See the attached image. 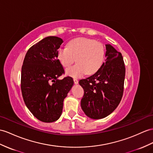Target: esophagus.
Wrapping results in <instances>:
<instances>
[{"label": "esophagus", "mask_w": 153, "mask_h": 153, "mask_svg": "<svg viewBox=\"0 0 153 153\" xmlns=\"http://www.w3.org/2000/svg\"><path fill=\"white\" fill-rule=\"evenodd\" d=\"M73 80H74V82L75 84H77L78 83H79V80H78L76 79H73Z\"/></svg>", "instance_id": "obj_1"}]
</instances>
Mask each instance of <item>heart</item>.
I'll return each mask as SVG.
<instances>
[{
	"instance_id": "1",
	"label": "heart",
	"mask_w": 153,
	"mask_h": 153,
	"mask_svg": "<svg viewBox=\"0 0 153 153\" xmlns=\"http://www.w3.org/2000/svg\"><path fill=\"white\" fill-rule=\"evenodd\" d=\"M103 45L94 39L79 38L69 42L68 47H60L58 58L62 65L68 68L76 61V64L66 69L68 75L79 78L85 73L92 74L101 67L105 58Z\"/></svg>"
}]
</instances>
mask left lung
Segmentation results:
<instances>
[{
    "label": "left lung",
    "mask_w": 153,
    "mask_h": 153,
    "mask_svg": "<svg viewBox=\"0 0 153 153\" xmlns=\"http://www.w3.org/2000/svg\"><path fill=\"white\" fill-rule=\"evenodd\" d=\"M105 62L93 75L82 79L79 84L84 94L81 107L91 119L106 117L120 103L124 91L125 66L121 53L106 45Z\"/></svg>",
    "instance_id": "obj_1"
}]
</instances>
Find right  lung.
Wrapping results in <instances>:
<instances>
[{
	"instance_id": "1",
	"label": "right lung",
	"mask_w": 153,
	"mask_h": 153,
	"mask_svg": "<svg viewBox=\"0 0 153 153\" xmlns=\"http://www.w3.org/2000/svg\"><path fill=\"white\" fill-rule=\"evenodd\" d=\"M63 40L48 36L28 50L21 69V88L26 106L38 120L45 123L58 120L63 102L73 85L71 77L58 78L64 69L58 59Z\"/></svg>"
}]
</instances>
